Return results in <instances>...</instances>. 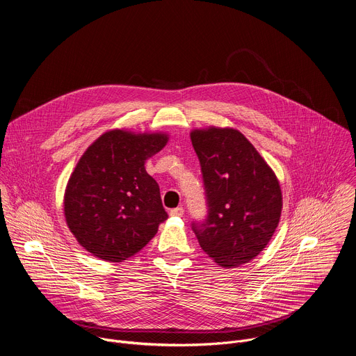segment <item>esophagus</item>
Instances as JSON below:
<instances>
[{
    "label": "esophagus",
    "mask_w": 356,
    "mask_h": 356,
    "mask_svg": "<svg viewBox=\"0 0 356 356\" xmlns=\"http://www.w3.org/2000/svg\"><path fill=\"white\" fill-rule=\"evenodd\" d=\"M183 214H184L183 207H176V209L170 210V216L172 217H183Z\"/></svg>",
    "instance_id": "34e87169"
}]
</instances>
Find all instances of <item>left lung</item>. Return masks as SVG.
I'll return each instance as SVG.
<instances>
[{
    "mask_svg": "<svg viewBox=\"0 0 356 356\" xmlns=\"http://www.w3.org/2000/svg\"><path fill=\"white\" fill-rule=\"evenodd\" d=\"M200 161L207 217L193 221L201 249L224 268L259 255L282 213L279 181L253 145L236 129L191 132Z\"/></svg>",
    "mask_w": 356,
    "mask_h": 356,
    "instance_id": "1",
    "label": "left lung"
}]
</instances>
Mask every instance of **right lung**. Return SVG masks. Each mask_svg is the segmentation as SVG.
Wrapping results in <instances>:
<instances>
[{
    "label": "right lung",
    "mask_w": 356,
    "mask_h": 356,
    "mask_svg": "<svg viewBox=\"0 0 356 356\" xmlns=\"http://www.w3.org/2000/svg\"><path fill=\"white\" fill-rule=\"evenodd\" d=\"M163 134L115 129L101 135L79 161L65 194L66 222L94 257L122 262L168 220L156 180L145 161L165 147Z\"/></svg>",
    "instance_id": "add662e5"
}]
</instances>
